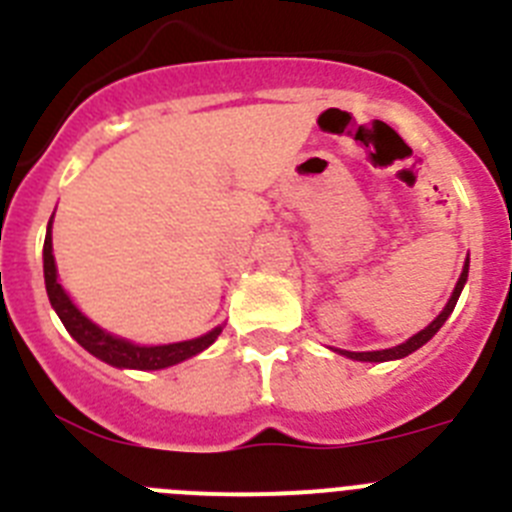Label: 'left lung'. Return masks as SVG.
<instances>
[{"mask_svg":"<svg viewBox=\"0 0 512 512\" xmlns=\"http://www.w3.org/2000/svg\"><path fill=\"white\" fill-rule=\"evenodd\" d=\"M467 277H469V256H467V261H464V266H461V274H459V279H456V287H454V292H451L449 302L443 305V310L438 312V315L431 320V323L425 325L423 330H418L415 336H410L408 341L397 343V346H392V348H379V351H346V348H333V346H330V351H336V354L346 356V359L369 361V364H382V361L405 359V356H410V354H413V351H418L420 346H425V343L431 341V338L436 336L438 330H441V325L446 323V320H449V315H451V312H454L456 302H459L461 289H464V284H467Z\"/></svg>","mask_w":512,"mask_h":512,"instance_id":"obj_1","label":"left lung"}]
</instances>
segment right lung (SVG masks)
<instances>
[{
    "label": "right lung",
    "instance_id": "obj_1",
    "mask_svg": "<svg viewBox=\"0 0 512 512\" xmlns=\"http://www.w3.org/2000/svg\"><path fill=\"white\" fill-rule=\"evenodd\" d=\"M43 277H45V292L51 307L66 325L79 346H84L92 356H97L104 364L115 366V369H138V372H158V369H169V366L182 364V361L192 359V356L202 354L205 348H210L217 341V336L223 333L225 325H215L212 330L202 333L189 341L176 343H158V346H146V343H135L130 338H122L104 330L102 325L87 318L84 312L76 307L71 295L63 289L61 279H58L56 256H53V215L48 220V230H45L43 243Z\"/></svg>",
    "mask_w": 512,
    "mask_h": 512
}]
</instances>
